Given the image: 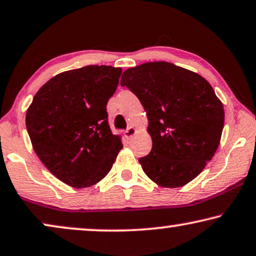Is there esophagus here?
Instances as JSON below:
<instances>
[{"instance_id":"esophagus-1","label":"esophagus","mask_w":256,"mask_h":256,"mask_svg":"<svg viewBox=\"0 0 256 256\" xmlns=\"http://www.w3.org/2000/svg\"><path fill=\"white\" fill-rule=\"evenodd\" d=\"M134 133H136V128L133 126H128L126 128V131H125V136H126V138H131V136H134Z\"/></svg>"}]
</instances>
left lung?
Here are the masks:
<instances>
[{"label": "left lung", "mask_w": 256, "mask_h": 256, "mask_svg": "<svg viewBox=\"0 0 256 256\" xmlns=\"http://www.w3.org/2000/svg\"><path fill=\"white\" fill-rule=\"evenodd\" d=\"M142 104L152 150L140 158L145 174L164 188L192 181L212 159L224 128V108L197 73L166 61L128 68L122 75Z\"/></svg>", "instance_id": "left-lung-1"}]
</instances>
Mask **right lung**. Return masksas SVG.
<instances>
[{"label":"right lung","mask_w":256,"mask_h":256,"mask_svg":"<svg viewBox=\"0 0 256 256\" xmlns=\"http://www.w3.org/2000/svg\"><path fill=\"white\" fill-rule=\"evenodd\" d=\"M122 68L86 66L53 76L26 111V130L36 154L66 184L87 188L106 178L120 150V136L108 123L106 104Z\"/></svg>","instance_id":"1"}]
</instances>
